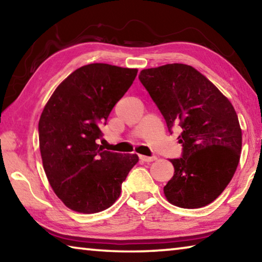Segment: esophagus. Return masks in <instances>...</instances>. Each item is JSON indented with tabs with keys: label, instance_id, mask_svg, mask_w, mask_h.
I'll use <instances>...</instances> for the list:
<instances>
[{
	"label": "esophagus",
	"instance_id": "34e87169",
	"mask_svg": "<svg viewBox=\"0 0 262 262\" xmlns=\"http://www.w3.org/2000/svg\"><path fill=\"white\" fill-rule=\"evenodd\" d=\"M140 159L141 161L143 162H147V163H150V162H154L156 161L157 157L156 156H152V157H148V156H143V155H140Z\"/></svg>",
	"mask_w": 262,
	"mask_h": 262
}]
</instances>
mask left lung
I'll return each instance as SVG.
<instances>
[{"mask_svg":"<svg viewBox=\"0 0 262 262\" xmlns=\"http://www.w3.org/2000/svg\"><path fill=\"white\" fill-rule=\"evenodd\" d=\"M139 78L167 129H183V156L170 161L174 174L164 186L165 198L187 209L209 205L231 181L241 158L242 128L232 104L192 66L143 69Z\"/></svg>","mask_w":262,"mask_h":262,"instance_id":"obj_1","label":"left lung"}]
</instances>
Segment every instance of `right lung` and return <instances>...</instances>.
<instances>
[{"instance_id": "1", "label": "right lung", "mask_w": 262, "mask_h": 262, "mask_svg": "<svg viewBox=\"0 0 262 262\" xmlns=\"http://www.w3.org/2000/svg\"><path fill=\"white\" fill-rule=\"evenodd\" d=\"M137 69L107 63L83 66L62 81L39 120V148L51 187L69 209H107L139 162L135 154L103 150L100 126L134 82ZM106 125V123H105Z\"/></svg>"}]
</instances>
